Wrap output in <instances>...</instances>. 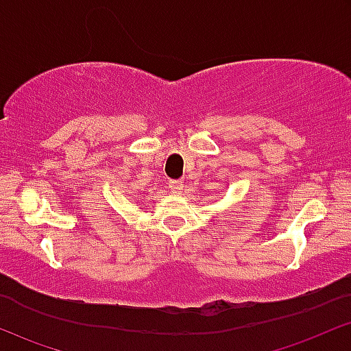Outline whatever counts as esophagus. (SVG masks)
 <instances>
[{"instance_id": "obj_1", "label": "esophagus", "mask_w": 351, "mask_h": 351, "mask_svg": "<svg viewBox=\"0 0 351 351\" xmlns=\"http://www.w3.org/2000/svg\"><path fill=\"white\" fill-rule=\"evenodd\" d=\"M169 187H171V191H174V192H180L184 189V182L180 179H177V180H171V182H169Z\"/></svg>"}]
</instances>
